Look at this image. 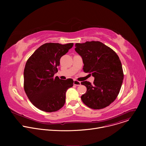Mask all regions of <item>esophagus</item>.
<instances>
[{
	"mask_svg": "<svg viewBox=\"0 0 146 146\" xmlns=\"http://www.w3.org/2000/svg\"><path fill=\"white\" fill-rule=\"evenodd\" d=\"M73 84L75 86H79L81 85V82L78 81H77V80H74V82H73Z\"/></svg>",
	"mask_w": 146,
	"mask_h": 146,
	"instance_id": "esophagus-1",
	"label": "esophagus"
}]
</instances>
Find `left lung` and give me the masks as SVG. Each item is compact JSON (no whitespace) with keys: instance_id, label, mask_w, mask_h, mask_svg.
<instances>
[{"instance_id":"obj_1","label":"left lung","mask_w":146,"mask_h":146,"mask_svg":"<svg viewBox=\"0 0 146 146\" xmlns=\"http://www.w3.org/2000/svg\"><path fill=\"white\" fill-rule=\"evenodd\" d=\"M75 47V51L82 59L83 70L95 78L93 84L87 81L81 82L87 90L81 97L82 102L92 109L109 106L117 97L123 79L118 56L100 41L76 43Z\"/></svg>"}]
</instances>
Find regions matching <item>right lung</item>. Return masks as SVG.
<instances>
[{"instance_id":"right-lung-1","label":"right lung","mask_w":146,"mask_h":146,"mask_svg":"<svg viewBox=\"0 0 146 146\" xmlns=\"http://www.w3.org/2000/svg\"><path fill=\"white\" fill-rule=\"evenodd\" d=\"M73 43H46L38 47L28 59L24 72V88L33 105L46 111L59 110L65 103L66 92L73 80H62L58 72L60 58L72 48Z\"/></svg>"}]
</instances>
